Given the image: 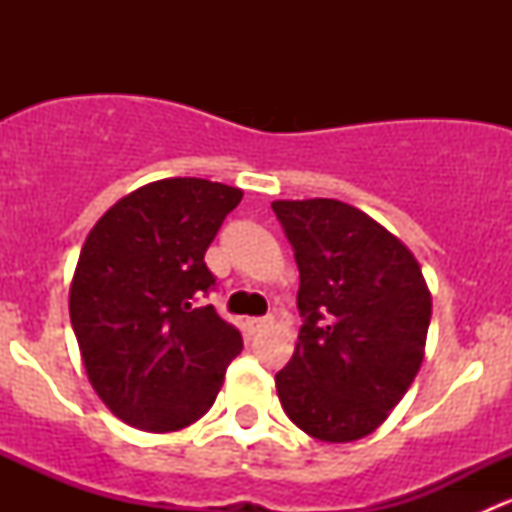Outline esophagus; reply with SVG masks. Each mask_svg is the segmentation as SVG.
Returning <instances> with one entry per match:
<instances>
[{
	"label": "esophagus",
	"mask_w": 512,
	"mask_h": 512,
	"mask_svg": "<svg viewBox=\"0 0 512 512\" xmlns=\"http://www.w3.org/2000/svg\"><path fill=\"white\" fill-rule=\"evenodd\" d=\"M272 324V317H252L247 319V329H250V334H257L262 332V329H267Z\"/></svg>",
	"instance_id": "1"
}]
</instances>
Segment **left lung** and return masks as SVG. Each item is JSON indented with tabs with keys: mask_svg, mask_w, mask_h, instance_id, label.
I'll use <instances>...</instances> for the list:
<instances>
[{
	"mask_svg": "<svg viewBox=\"0 0 512 512\" xmlns=\"http://www.w3.org/2000/svg\"><path fill=\"white\" fill-rule=\"evenodd\" d=\"M299 267L302 317L277 371L282 409L312 438L369 436L418 374L431 292L409 247L361 210L329 198L275 200Z\"/></svg>",
	"mask_w": 512,
	"mask_h": 512,
	"instance_id": "8db88e82",
	"label": "left lung"
}]
</instances>
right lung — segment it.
<instances>
[{"mask_svg":"<svg viewBox=\"0 0 512 512\" xmlns=\"http://www.w3.org/2000/svg\"><path fill=\"white\" fill-rule=\"evenodd\" d=\"M240 188L165 178L94 225L69 294L71 327L103 404L141 431H178L213 406L242 337L213 304L205 250Z\"/></svg>","mask_w":512,"mask_h":512,"instance_id":"right-lung-1","label":"right lung"}]
</instances>
